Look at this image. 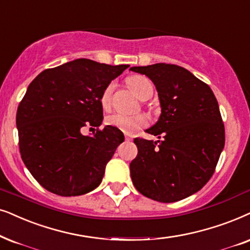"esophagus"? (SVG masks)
<instances>
[{
    "mask_svg": "<svg viewBox=\"0 0 250 250\" xmlns=\"http://www.w3.org/2000/svg\"><path fill=\"white\" fill-rule=\"evenodd\" d=\"M125 140H126V141H131V140H132V135L125 134Z\"/></svg>",
    "mask_w": 250,
    "mask_h": 250,
    "instance_id": "obj_1",
    "label": "esophagus"
}]
</instances>
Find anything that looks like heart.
<instances>
[{"label": "heart", "mask_w": 250, "mask_h": 250, "mask_svg": "<svg viewBox=\"0 0 250 250\" xmlns=\"http://www.w3.org/2000/svg\"><path fill=\"white\" fill-rule=\"evenodd\" d=\"M128 85L131 86L133 92L135 93L140 100L147 99L148 96H151L154 93V85L149 78L145 76H134L128 79ZM115 89V83H110L103 89L101 94V104L103 108H109L111 104L112 93ZM106 125L112 126L121 131L132 134V133L137 132L145 126L148 125V118L144 113H137V115H124V113H112L105 118Z\"/></svg>", "instance_id": "obj_1"}]
</instances>
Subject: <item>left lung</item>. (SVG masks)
<instances>
[{
  "instance_id": "8db88e82",
  "label": "left lung",
  "mask_w": 250,
  "mask_h": 250,
  "mask_svg": "<svg viewBox=\"0 0 250 250\" xmlns=\"http://www.w3.org/2000/svg\"><path fill=\"white\" fill-rule=\"evenodd\" d=\"M158 92L162 113L147 133L162 140L135 138L138 155L129 164L142 195L170 203L186 199L208 183L225 145L218 102L206 83L184 67L157 63L133 66Z\"/></svg>"
}]
</instances>
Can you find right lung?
Returning a JSON list of instances; mask_svg holds the SVG:
<instances>
[{
    "label": "right lung",
    "instance_id": "add662e5",
    "mask_svg": "<svg viewBox=\"0 0 250 250\" xmlns=\"http://www.w3.org/2000/svg\"><path fill=\"white\" fill-rule=\"evenodd\" d=\"M129 65L80 58L47 69L30 83L16 116L19 151L34 179L61 196L83 195L101 184L105 165L124 141L105 126L101 94ZM96 128L92 137L81 129Z\"/></svg>",
    "mask_w": 250,
    "mask_h": 250
}]
</instances>
